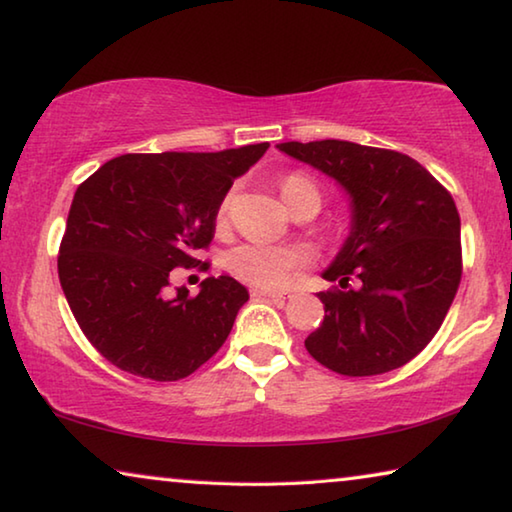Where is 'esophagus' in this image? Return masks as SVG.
<instances>
[{
    "label": "esophagus",
    "mask_w": 512,
    "mask_h": 512,
    "mask_svg": "<svg viewBox=\"0 0 512 512\" xmlns=\"http://www.w3.org/2000/svg\"><path fill=\"white\" fill-rule=\"evenodd\" d=\"M253 296H264V298H271L275 302H284V300L289 298V293L287 291H275V289L257 287V289H253Z\"/></svg>",
    "instance_id": "34e87169"
}]
</instances>
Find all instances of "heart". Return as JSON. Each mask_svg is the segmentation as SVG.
<instances>
[{
  "mask_svg": "<svg viewBox=\"0 0 512 512\" xmlns=\"http://www.w3.org/2000/svg\"><path fill=\"white\" fill-rule=\"evenodd\" d=\"M280 194L284 198V203L289 205V210L309 196L320 198L318 185L311 178L302 176V173H291V176L282 178ZM230 203L232 194L225 196L219 205V214H216L219 223H223L225 216H228ZM302 262H305V255L298 253V250L271 244H244L230 250L228 255L230 271L241 277V280L259 284V287H280V284L289 280V275L296 271Z\"/></svg>",
  "mask_w": 512,
  "mask_h": 512,
  "instance_id": "heart-1",
  "label": "heart"
}]
</instances>
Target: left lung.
Instances as JSON below:
<instances>
[{"instance_id":"left-lung-1","label":"left lung","mask_w":512,"mask_h":512,"mask_svg":"<svg viewBox=\"0 0 512 512\" xmlns=\"http://www.w3.org/2000/svg\"><path fill=\"white\" fill-rule=\"evenodd\" d=\"M282 153L350 196V235L323 273L325 318L305 339L325 368L370 377L409 363L433 339L461 284V216L420 162L345 140L282 142ZM354 279L359 288H350Z\"/></svg>"}]
</instances>
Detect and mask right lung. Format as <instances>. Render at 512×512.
<instances>
[{"instance_id":"add662e5","label":"right lung","mask_w":512,"mask_h":512,"mask_svg":"<svg viewBox=\"0 0 512 512\" xmlns=\"http://www.w3.org/2000/svg\"><path fill=\"white\" fill-rule=\"evenodd\" d=\"M268 142L216 153H126L79 185L60 241L58 277L88 341L112 366L178 381L228 339L248 291L207 277L198 296L169 293L173 268L196 266L219 205Z\"/></svg>"}]
</instances>
